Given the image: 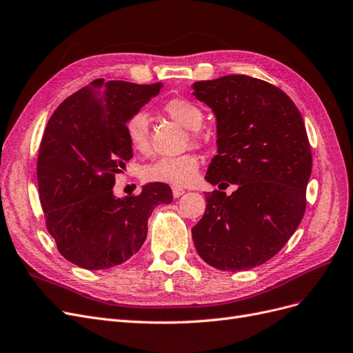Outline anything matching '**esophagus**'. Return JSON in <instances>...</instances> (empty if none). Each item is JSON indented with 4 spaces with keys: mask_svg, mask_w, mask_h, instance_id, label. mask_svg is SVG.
Masks as SVG:
<instances>
[{
    "mask_svg": "<svg viewBox=\"0 0 353 353\" xmlns=\"http://www.w3.org/2000/svg\"><path fill=\"white\" fill-rule=\"evenodd\" d=\"M183 193H185V189H181V188H179V186H174V188H173V196H174V198H180Z\"/></svg>",
    "mask_w": 353,
    "mask_h": 353,
    "instance_id": "34e87169",
    "label": "esophagus"
}]
</instances>
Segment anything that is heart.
I'll list each match as a JSON object with an SVG mask.
<instances>
[{
  "instance_id": "obj_1",
  "label": "heart",
  "mask_w": 353,
  "mask_h": 353,
  "mask_svg": "<svg viewBox=\"0 0 353 353\" xmlns=\"http://www.w3.org/2000/svg\"><path fill=\"white\" fill-rule=\"evenodd\" d=\"M163 112L189 130L193 142L199 139L198 129L203 123V113L196 104L185 99H170L163 104ZM125 135L129 145L137 152L150 150V122L145 112H135L125 122ZM199 160L194 154L164 157L142 168V177L148 181H160L173 186H186L198 176Z\"/></svg>"
}]
</instances>
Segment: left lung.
I'll return each instance as SVG.
<instances>
[{"label": "left lung", "instance_id": "8db88e82", "mask_svg": "<svg viewBox=\"0 0 353 353\" xmlns=\"http://www.w3.org/2000/svg\"><path fill=\"white\" fill-rule=\"evenodd\" d=\"M216 119L218 154L206 172V211L192 228L199 256L219 270L263 265L291 239L305 212L311 148L303 116L283 91L247 75L192 84Z\"/></svg>", "mask_w": 353, "mask_h": 353}]
</instances>
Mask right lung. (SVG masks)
Here are the masks:
<instances>
[{"instance_id": "add662e5", "label": "right lung", "mask_w": 353, "mask_h": 353, "mask_svg": "<svg viewBox=\"0 0 353 353\" xmlns=\"http://www.w3.org/2000/svg\"><path fill=\"white\" fill-rule=\"evenodd\" d=\"M161 88L99 78L50 116L39 148V194L49 234L77 266L101 270L126 262L145 241L154 208L173 201L168 185L157 181L137 196L113 193L114 174L132 159L125 122Z\"/></svg>"}]
</instances>
